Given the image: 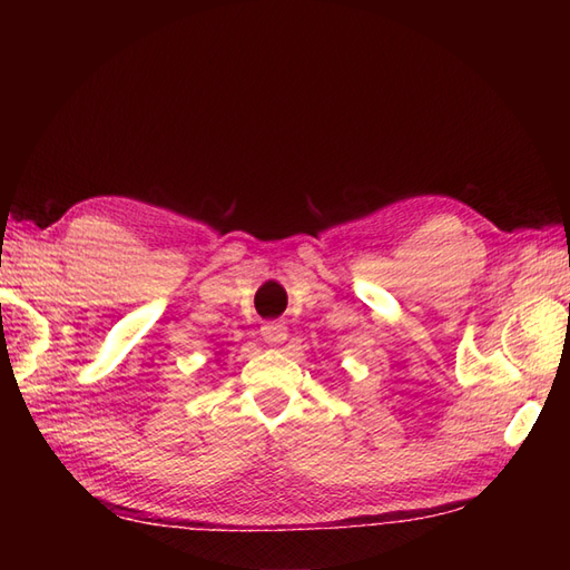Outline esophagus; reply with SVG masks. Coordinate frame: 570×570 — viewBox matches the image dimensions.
<instances>
[{"label": "esophagus", "mask_w": 570, "mask_h": 570, "mask_svg": "<svg viewBox=\"0 0 570 570\" xmlns=\"http://www.w3.org/2000/svg\"><path fill=\"white\" fill-rule=\"evenodd\" d=\"M286 337H288V331H286L284 323H264L262 325V341L266 345L278 347V345H284Z\"/></svg>", "instance_id": "obj_1"}]
</instances>
